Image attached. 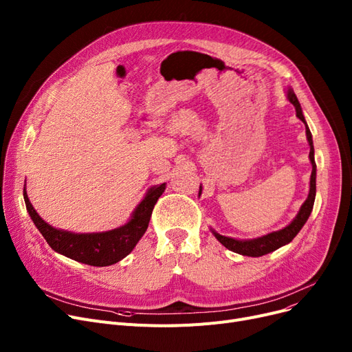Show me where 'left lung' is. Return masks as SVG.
Segmentation results:
<instances>
[{"label": "left lung", "instance_id": "1", "mask_svg": "<svg viewBox=\"0 0 352 352\" xmlns=\"http://www.w3.org/2000/svg\"><path fill=\"white\" fill-rule=\"evenodd\" d=\"M287 98L295 107V111H297V117L305 124L307 140H308V144H309V161H311V165H312V173H311V179H309V194H308L304 204L301 206L297 217H295L291 221V224H288L283 230L274 231V232H270L267 235L258 236V238H254V239H235V238H230V236L221 235V234L212 231V234L215 235L218 241L223 244L226 248L231 250L232 252L247 255V256H261V255H265L268 252L278 250L280 247H283L285 244H289L292 241L295 235H297L301 231V228L307 223L308 217L311 215V211H312V207H314V201H316V191H317V188H316V186H317V184H316L317 165H316V158H314L312 135H311V131H309V128L307 125V121L302 116V109H301V105L298 102V98H297V96L294 94V91L291 88L287 91ZM201 191H202V188L199 187L198 195H201Z\"/></svg>", "mask_w": 352, "mask_h": 352}]
</instances>
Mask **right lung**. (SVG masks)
Segmentation results:
<instances>
[{
	"instance_id": "right-lung-1",
	"label": "right lung",
	"mask_w": 352,
	"mask_h": 352,
	"mask_svg": "<svg viewBox=\"0 0 352 352\" xmlns=\"http://www.w3.org/2000/svg\"><path fill=\"white\" fill-rule=\"evenodd\" d=\"M165 190V182L148 190L144 199L134 210L131 218L122 227L104 231L76 234L64 230L54 228L36 214L28 199L24 188V201L27 211L34 221L35 227L43 234L48 245L74 261H78L92 267L113 265L134 250L141 236L145 234L155 202Z\"/></svg>"
}]
</instances>
